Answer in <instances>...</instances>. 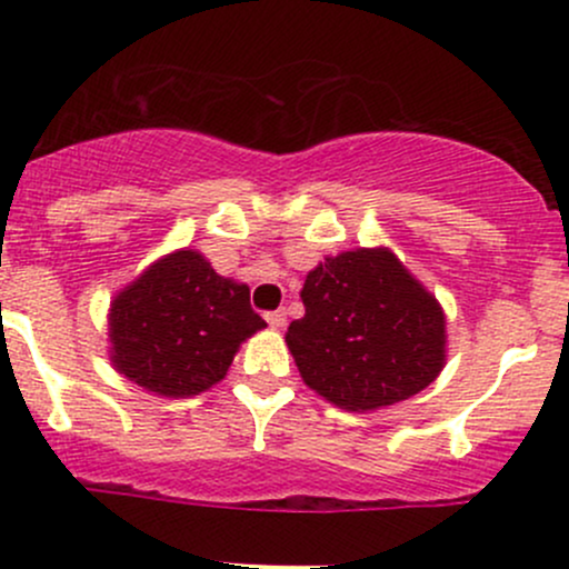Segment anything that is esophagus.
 Here are the masks:
<instances>
[{
  "mask_svg": "<svg viewBox=\"0 0 569 569\" xmlns=\"http://www.w3.org/2000/svg\"><path fill=\"white\" fill-rule=\"evenodd\" d=\"M264 321L270 323L272 329H283V326H286V310H272V312H267Z\"/></svg>",
  "mask_w": 569,
  "mask_h": 569,
  "instance_id": "1",
  "label": "esophagus"
}]
</instances>
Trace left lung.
<instances>
[{
  "label": "left lung",
  "mask_w": 569,
  "mask_h": 569,
  "mask_svg": "<svg viewBox=\"0 0 569 569\" xmlns=\"http://www.w3.org/2000/svg\"><path fill=\"white\" fill-rule=\"evenodd\" d=\"M302 302L286 345L302 380L337 407H390L439 377L441 307L385 248L326 259L307 276Z\"/></svg>",
  "instance_id": "obj_1"
}]
</instances>
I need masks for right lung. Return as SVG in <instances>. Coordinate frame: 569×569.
Returning a JSON list of instances; mask_svg holds the SVG:
<instances>
[{"label":"right lung","instance_id":"obj_1","mask_svg":"<svg viewBox=\"0 0 569 569\" xmlns=\"http://www.w3.org/2000/svg\"><path fill=\"white\" fill-rule=\"evenodd\" d=\"M264 326L248 286L217 276L198 251H176L112 302V361L152 393L198 396Z\"/></svg>","mask_w":569,"mask_h":569}]
</instances>
